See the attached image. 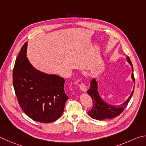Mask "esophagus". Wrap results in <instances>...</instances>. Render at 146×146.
Listing matches in <instances>:
<instances>
[{"mask_svg":"<svg viewBox=\"0 0 146 146\" xmlns=\"http://www.w3.org/2000/svg\"><path fill=\"white\" fill-rule=\"evenodd\" d=\"M79 87H80V89L82 91H83V92L87 91V87L84 84H81L80 86H79Z\"/></svg>","mask_w":146,"mask_h":146,"instance_id":"esophagus-1","label":"esophagus"}]
</instances>
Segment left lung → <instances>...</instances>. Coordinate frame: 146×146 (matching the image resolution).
I'll use <instances>...</instances> for the list:
<instances>
[{
  "instance_id": "left-lung-1",
  "label": "left lung",
  "mask_w": 146,
  "mask_h": 146,
  "mask_svg": "<svg viewBox=\"0 0 146 146\" xmlns=\"http://www.w3.org/2000/svg\"><path fill=\"white\" fill-rule=\"evenodd\" d=\"M126 60L130 64L131 67L132 72L131 78H132L135 84V78L133 73V65H132L131 61L129 59V57H126ZM98 89V81L96 80V78H94L91 80V84H90V87L87 92L92 100L93 107L91 108V110L87 112V113H88V115L91 118L96 119V120L102 121L103 120V119L114 118L120 115L123 112L124 108L127 107L129 100L131 98L134 91V87L133 91H132L130 94V96L123 104L119 105H112L108 104L107 102H105L101 98Z\"/></svg>"
}]
</instances>
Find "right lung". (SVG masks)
<instances>
[{
  "label": "right lung",
  "instance_id": "1",
  "mask_svg": "<svg viewBox=\"0 0 146 146\" xmlns=\"http://www.w3.org/2000/svg\"><path fill=\"white\" fill-rule=\"evenodd\" d=\"M27 43L20 50L13 69V80L21 108L34 121L49 123L62 115L69 98L64 79L37 70L27 57Z\"/></svg>",
  "mask_w": 146,
  "mask_h": 146
}]
</instances>
